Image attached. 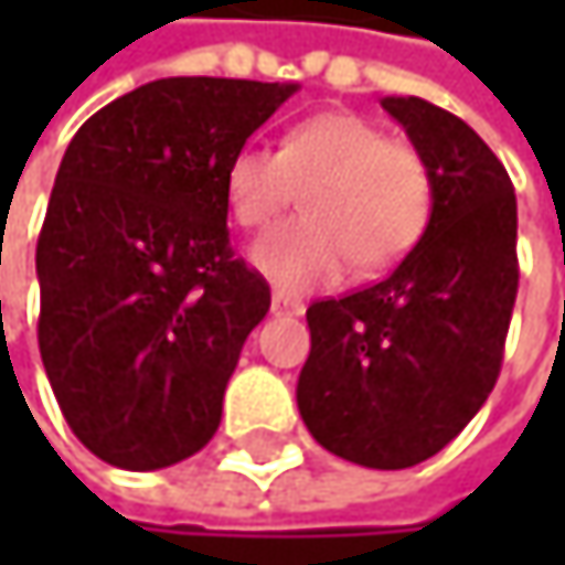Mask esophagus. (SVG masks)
<instances>
[{
    "instance_id": "1",
    "label": "esophagus",
    "mask_w": 565,
    "mask_h": 565,
    "mask_svg": "<svg viewBox=\"0 0 565 565\" xmlns=\"http://www.w3.org/2000/svg\"><path fill=\"white\" fill-rule=\"evenodd\" d=\"M271 313H290V317H300L303 313V303L287 297V294H275L271 297Z\"/></svg>"
}]
</instances>
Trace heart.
I'll use <instances>...</instances> for the list:
<instances>
[{
  "label": "heart",
  "mask_w": 565,
  "mask_h": 565,
  "mask_svg": "<svg viewBox=\"0 0 565 565\" xmlns=\"http://www.w3.org/2000/svg\"><path fill=\"white\" fill-rule=\"evenodd\" d=\"M297 189L303 215L252 245V265L290 294L343 281L350 265L386 271L415 248L435 202L425 157L343 110L290 127L278 153L242 147L228 160L225 199L242 228L268 225Z\"/></svg>",
  "instance_id": "b5f03b06"
}]
</instances>
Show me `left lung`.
Segmentation results:
<instances>
[{
	"instance_id": "left-lung-1",
	"label": "left lung",
	"mask_w": 565,
	"mask_h": 565,
	"mask_svg": "<svg viewBox=\"0 0 565 565\" xmlns=\"http://www.w3.org/2000/svg\"><path fill=\"white\" fill-rule=\"evenodd\" d=\"M383 107L431 170V218L390 278L307 307L297 408L337 458L398 471L438 455L488 402L520 268L516 195L491 147L422 97Z\"/></svg>"
}]
</instances>
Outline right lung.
I'll use <instances>...</instances> for the list:
<instances>
[{
	"instance_id": "1",
	"label": "right lung",
	"mask_w": 565,
	"mask_h": 565,
	"mask_svg": "<svg viewBox=\"0 0 565 565\" xmlns=\"http://www.w3.org/2000/svg\"><path fill=\"white\" fill-rule=\"evenodd\" d=\"M297 90L163 77L100 107L64 150L35 268L39 350L77 441L127 471L209 445L268 281L228 245L225 170Z\"/></svg>"
}]
</instances>
